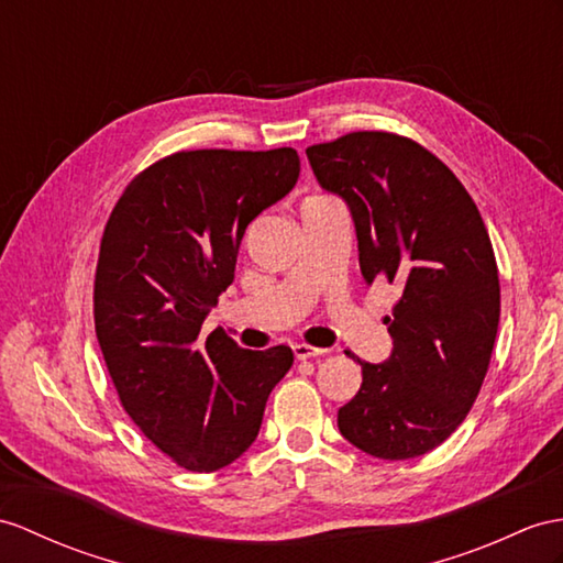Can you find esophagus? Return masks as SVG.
Returning a JSON list of instances; mask_svg holds the SVG:
<instances>
[{"mask_svg": "<svg viewBox=\"0 0 563 563\" xmlns=\"http://www.w3.org/2000/svg\"><path fill=\"white\" fill-rule=\"evenodd\" d=\"M294 355L298 361H306V358H322L327 355V349H318V346H308V344H294Z\"/></svg>", "mask_w": 563, "mask_h": 563, "instance_id": "1", "label": "esophagus"}]
</instances>
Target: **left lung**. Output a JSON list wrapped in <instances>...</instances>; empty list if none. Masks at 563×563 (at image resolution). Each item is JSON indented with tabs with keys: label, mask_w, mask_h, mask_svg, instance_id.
<instances>
[{
	"label": "left lung",
	"mask_w": 563,
	"mask_h": 563,
	"mask_svg": "<svg viewBox=\"0 0 563 563\" xmlns=\"http://www.w3.org/2000/svg\"><path fill=\"white\" fill-rule=\"evenodd\" d=\"M306 155L346 202L365 284L401 291L385 320L389 358L358 361L363 385L339 408V432L369 456H422L468 416L495 349L499 274L485 222L454 172L401 135L358 131Z\"/></svg>",
	"instance_id": "left-lung-1"
}]
</instances>
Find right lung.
I'll return each instance as SVG.
<instances>
[{
    "label": "right lung",
    "instance_id": "right-lung-1",
    "mask_svg": "<svg viewBox=\"0 0 563 563\" xmlns=\"http://www.w3.org/2000/svg\"><path fill=\"white\" fill-rule=\"evenodd\" d=\"M298 174L294 147L190 150L135 176L109 214L95 332L121 406L188 471L243 456L294 363L289 346L241 349L219 329L202 341L200 327L234 282L245 229Z\"/></svg>",
    "mask_w": 563,
    "mask_h": 563
}]
</instances>
